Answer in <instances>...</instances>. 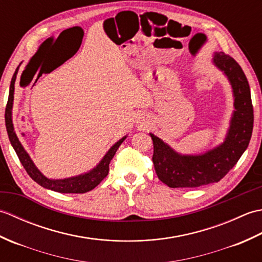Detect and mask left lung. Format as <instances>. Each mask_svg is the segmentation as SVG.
<instances>
[{
  "instance_id": "1",
  "label": "left lung",
  "mask_w": 262,
  "mask_h": 262,
  "mask_svg": "<svg viewBox=\"0 0 262 262\" xmlns=\"http://www.w3.org/2000/svg\"><path fill=\"white\" fill-rule=\"evenodd\" d=\"M213 64L227 77L234 98L224 142L202 154H181L149 133L155 172L170 188H196L219 182L240 160L251 140L253 107L246 74L235 59L224 53H215Z\"/></svg>"
}]
</instances>
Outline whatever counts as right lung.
I'll return each mask as SVG.
<instances>
[{
  "instance_id": "add662e5",
  "label": "right lung",
  "mask_w": 262,
  "mask_h": 262,
  "mask_svg": "<svg viewBox=\"0 0 262 262\" xmlns=\"http://www.w3.org/2000/svg\"><path fill=\"white\" fill-rule=\"evenodd\" d=\"M19 66L16 68L14 74L12 76L10 84V91H9V99L7 103V108H5V127H7V132L9 135V140L11 142V145L13 146L14 151L18 155L21 164L24 165L27 173L30 176L33 181H36L38 185L41 187L49 189V190L62 192V193H84L92 190L96 188L100 182H101L105 177H107L109 172V163L113 160L114 155L116 154L117 149L121 145V143L126 140V136H124L120 140L115 143L113 146L109 148V151L104 154V157L101 161L97 164V166L90 171L85 172L75 177L65 178V179H51L43 176L40 170L33 163L30 155L27 153L25 147L22 146L21 142L19 141L18 136H16L13 127L12 121V108H13V100H14V83L16 79V74H18Z\"/></svg>"
}]
</instances>
